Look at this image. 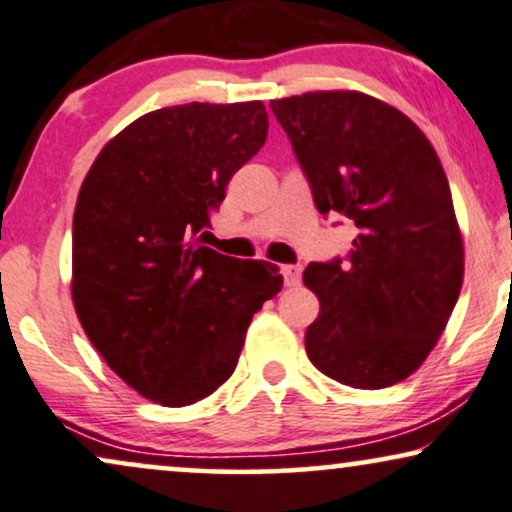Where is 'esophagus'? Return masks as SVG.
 Wrapping results in <instances>:
<instances>
[{
    "mask_svg": "<svg viewBox=\"0 0 512 512\" xmlns=\"http://www.w3.org/2000/svg\"><path fill=\"white\" fill-rule=\"evenodd\" d=\"M301 268L299 263H289V266H282V275H285V285L296 287L301 282Z\"/></svg>",
    "mask_w": 512,
    "mask_h": 512,
    "instance_id": "1",
    "label": "esophagus"
}]
</instances>
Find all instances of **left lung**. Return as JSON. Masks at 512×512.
Here are the masks:
<instances>
[{
    "label": "left lung",
    "instance_id": "1",
    "mask_svg": "<svg viewBox=\"0 0 512 512\" xmlns=\"http://www.w3.org/2000/svg\"><path fill=\"white\" fill-rule=\"evenodd\" d=\"M323 216L356 225L349 254L308 263L320 299L311 363L356 389L406 380L434 349L463 285L449 180L418 125L361 92L270 102Z\"/></svg>",
    "mask_w": 512,
    "mask_h": 512
}]
</instances>
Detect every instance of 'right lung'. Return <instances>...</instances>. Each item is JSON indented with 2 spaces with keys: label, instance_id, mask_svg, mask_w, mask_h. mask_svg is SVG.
Instances as JSON below:
<instances>
[{
  "label": "right lung",
  "instance_id": "1",
  "mask_svg": "<svg viewBox=\"0 0 512 512\" xmlns=\"http://www.w3.org/2000/svg\"><path fill=\"white\" fill-rule=\"evenodd\" d=\"M268 137L261 102L151 111L102 149L73 216V304L94 349L147 399L178 408L235 372L277 266L197 244L225 185Z\"/></svg>",
  "mask_w": 512,
  "mask_h": 512
}]
</instances>
